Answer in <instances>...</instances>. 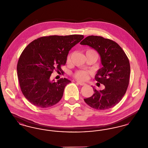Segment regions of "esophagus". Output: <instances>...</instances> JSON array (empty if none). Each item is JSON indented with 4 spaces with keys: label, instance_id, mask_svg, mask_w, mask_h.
I'll return each instance as SVG.
<instances>
[{
    "label": "esophagus",
    "instance_id": "obj_1",
    "mask_svg": "<svg viewBox=\"0 0 148 148\" xmlns=\"http://www.w3.org/2000/svg\"><path fill=\"white\" fill-rule=\"evenodd\" d=\"M77 83L79 85H85L86 84L84 83H83V82H80V81H77Z\"/></svg>",
    "mask_w": 148,
    "mask_h": 148
}]
</instances>
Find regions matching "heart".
<instances>
[{
  "mask_svg": "<svg viewBox=\"0 0 148 148\" xmlns=\"http://www.w3.org/2000/svg\"><path fill=\"white\" fill-rule=\"evenodd\" d=\"M97 53L94 50L88 49L86 51V53ZM67 62H69L71 60V55L68 56L67 57ZM90 73L88 71H76L74 74V77L75 78H76L77 80H86L88 79L89 77Z\"/></svg>",
  "mask_w": 148,
  "mask_h": 148,
  "instance_id": "1",
  "label": "heart"
}]
</instances>
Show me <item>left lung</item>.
<instances>
[{"label":"left lung","mask_w":148,"mask_h":148,"mask_svg":"<svg viewBox=\"0 0 148 148\" xmlns=\"http://www.w3.org/2000/svg\"><path fill=\"white\" fill-rule=\"evenodd\" d=\"M98 52L103 67L99 69L95 79L105 86L97 90L85 102L94 109L106 110L119 103L127 92L129 83L130 66L126 54L118 44L100 36L90 35L80 42Z\"/></svg>","instance_id":"obj_1"}]
</instances>
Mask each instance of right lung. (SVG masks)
Returning a JSON list of instances; mask_svg holds the SVG:
<instances>
[{"mask_svg": "<svg viewBox=\"0 0 148 148\" xmlns=\"http://www.w3.org/2000/svg\"><path fill=\"white\" fill-rule=\"evenodd\" d=\"M84 38V35L42 36L29 44L21 53L17 73L21 92L32 104L46 108L58 103L65 86L71 82L61 78L50 81L54 70L63 71L69 50Z\"/></svg>", "mask_w": 148, "mask_h": 148, "instance_id": "1", "label": "right lung"}]
</instances>
